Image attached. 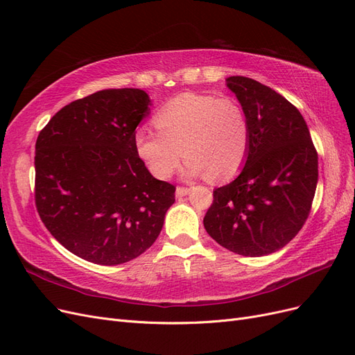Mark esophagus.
<instances>
[{
	"mask_svg": "<svg viewBox=\"0 0 355 355\" xmlns=\"http://www.w3.org/2000/svg\"><path fill=\"white\" fill-rule=\"evenodd\" d=\"M189 188H185V187H178L176 188V197H185L189 194Z\"/></svg>",
	"mask_w": 355,
	"mask_h": 355,
	"instance_id": "obj_1",
	"label": "esophagus"
}]
</instances>
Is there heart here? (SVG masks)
Masks as SVG:
<instances>
[{"label":"heart","mask_w":355,"mask_h":355,"mask_svg":"<svg viewBox=\"0 0 355 355\" xmlns=\"http://www.w3.org/2000/svg\"><path fill=\"white\" fill-rule=\"evenodd\" d=\"M154 124L158 132L139 128L135 133V148L158 179L173 175L184 155L187 176L228 179L249 153V118L240 102L228 96L179 94L157 112Z\"/></svg>","instance_id":"b5f03b06"}]
</instances>
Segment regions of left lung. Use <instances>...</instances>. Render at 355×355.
Returning a JSON list of instances; mask_svg holds the SVG:
<instances>
[{
	"label": "left lung",
	"mask_w": 355,
	"mask_h": 355,
	"mask_svg": "<svg viewBox=\"0 0 355 355\" xmlns=\"http://www.w3.org/2000/svg\"><path fill=\"white\" fill-rule=\"evenodd\" d=\"M250 123L245 164L231 184L213 191L204 216L210 237L243 256H266L304 227L318 180V155L296 106L268 85L227 78Z\"/></svg>",
	"instance_id": "obj_1"
}]
</instances>
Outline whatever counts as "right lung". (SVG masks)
Masks as SVG:
<instances>
[{
  "label": "right lung",
  "instance_id": "obj_1",
  "mask_svg": "<svg viewBox=\"0 0 355 355\" xmlns=\"http://www.w3.org/2000/svg\"><path fill=\"white\" fill-rule=\"evenodd\" d=\"M151 99L141 89H108L73 101L35 144V204L65 249L99 265H120L149 249L176 188L139 158L135 133Z\"/></svg>",
  "mask_w": 355,
  "mask_h": 355
}]
</instances>
